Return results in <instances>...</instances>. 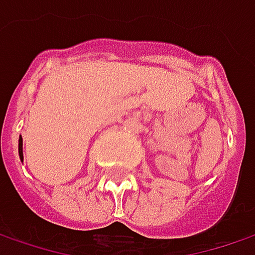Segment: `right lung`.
<instances>
[{
	"mask_svg": "<svg viewBox=\"0 0 255 255\" xmlns=\"http://www.w3.org/2000/svg\"><path fill=\"white\" fill-rule=\"evenodd\" d=\"M18 154H19V160L24 161V154H22V137L19 135L18 139Z\"/></svg>",
	"mask_w": 255,
	"mask_h": 255,
	"instance_id": "obj_1",
	"label": "right lung"
}]
</instances>
